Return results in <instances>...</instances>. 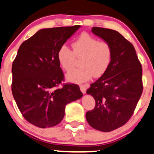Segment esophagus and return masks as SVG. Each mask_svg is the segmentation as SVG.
<instances>
[{
    "label": "esophagus",
    "instance_id": "1",
    "mask_svg": "<svg viewBox=\"0 0 154 154\" xmlns=\"http://www.w3.org/2000/svg\"><path fill=\"white\" fill-rule=\"evenodd\" d=\"M80 89L83 94H85L86 91V86L85 85H80Z\"/></svg>",
    "mask_w": 154,
    "mask_h": 154
}]
</instances>
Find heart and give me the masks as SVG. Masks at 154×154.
<instances>
[{
    "label": "heart",
    "mask_w": 154,
    "mask_h": 154,
    "mask_svg": "<svg viewBox=\"0 0 154 154\" xmlns=\"http://www.w3.org/2000/svg\"><path fill=\"white\" fill-rule=\"evenodd\" d=\"M73 50L66 45L59 48L57 59L61 67L70 71L75 66L76 58L81 59L80 68L66 75L70 82L81 84L92 77L102 76L109 69L112 60V48L109 42L99 41L91 34L82 33L73 44Z\"/></svg>",
    "instance_id": "b5f03b06"
}]
</instances>
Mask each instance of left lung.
Segmentation results:
<instances>
[{"label":"left lung","mask_w":154,"mask_h":154,"mask_svg":"<svg viewBox=\"0 0 154 154\" xmlns=\"http://www.w3.org/2000/svg\"><path fill=\"white\" fill-rule=\"evenodd\" d=\"M91 32L109 43L113 55L107 71L86 91L96 105L86 117L94 129L110 132L124 125L134 112L143 88L142 66L133 45L118 32L97 26Z\"/></svg>","instance_id":"1"}]
</instances>
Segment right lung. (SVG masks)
<instances>
[{"mask_svg":"<svg viewBox=\"0 0 154 154\" xmlns=\"http://www.w3.org/2000/svg\"><path fill=\"white\" fill-rule=\"evenodd\" d=\"M79 28L38 31L21 45L13 62V96L25 120L37 127L57 125L64 117L66 104L82 97L78 85L62 84L64 74L57 59L59 48Z\"/></svg>","mask_w":154,"mask_h":154,"instance_id":"obj_1","label":"right lung"}]
</instances>
